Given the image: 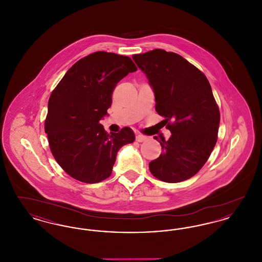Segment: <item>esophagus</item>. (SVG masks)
<instances>
[{
    "instance_id": "34e87169",
    "label": "esophagus",
    "mask_w": 262,
    "mask_h": 262,
    "mask_svg": "<svg viewBox=\"0 0 262 262\" xmlns=\"http://www.w3.org/2000/svg\"><path fill=\"white\" fill-rule=\"evenodd\" d=\"M146 139H147V137L141 136V135H137V137H136V140H137V142H142V141H144Z\"/></svg>"
}]
</instances>
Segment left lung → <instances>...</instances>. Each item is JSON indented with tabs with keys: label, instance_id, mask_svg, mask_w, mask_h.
<instances>
[{
	"label": "left lung",
	"instance_id": "obj_1",
	"mask_svg": "<svg viewBox=\"0 0 262 262\" xmlns=\"http://www.w3.org/2000/svg\"><path fill=\"white\" fill-rule=\"evenodd\" d=\"M153 89L156 112L172 136L160 156L149 163L151 174L166 183L193 177L214 148L220 112L206 76L182 56L155 49L133 56Z\"/></svg>",
	"mask_w": 262,
	"mask_h": 262
}]
</instances>
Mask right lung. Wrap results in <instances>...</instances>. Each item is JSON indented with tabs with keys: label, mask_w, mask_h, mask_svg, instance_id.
Returning <instances> with one entry per match:
<instances>
[{
	"label": "right lung",
	"mask_w": 262,
	"mask_h": 262,
	"mask_svg": "<svg viewBox=\"0 0 262 262\" xmlns=\"http://www.w3.org/2000/svg\"><path fill=\"white\" fill-rule=\"evenodd\" d=\"M137 70L129 57L95 52L75 62L52 92L45 133L54 158L75 180L109 178L118 151L135 141L132 128L109 135L100 120L108 116L117 83Z\"/></svg>",
	"instance_id": "obj_1"
}]
</instances>
